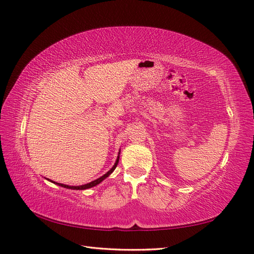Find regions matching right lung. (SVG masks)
Masks as SVG:
<instances>
[{
  "mask_svg": "<svg viewBox=\"0 0 254 254\" xmlns=\"http://www.w3.org/2000/svg\"><path fill=\"white\" fill-rule=\"evenodd\" d=\"M119 158H120V150H119V154H118V157H117V160H116L115 165L112 166V168H111L109 171L106 172V174H105L104 176H101L100 178H98V179H96V180L91 181V182H89V183H86V185H83V186H67V185H63V183H58V182H55V181L49 180V179H47V180H49L50 182L55 183V185L60 186V187H62V188H65V189H71V190H86V189L93 188V187H95V186H97V185H99V183H100V182H102V181H104V180L106 179V178L109 177V176L112 174V172L115 171L116 167L118 166V163H119Z\"/></svg>",
  "mask_w": 254,
  "mask_h": 254,
  "instance_id": "add662e5",
  "label": "right lung"
}]
</instances>
